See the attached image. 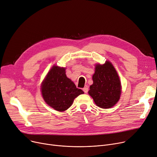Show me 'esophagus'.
Returning <instances> with one entry per match:
<instances>
[{
	"instance_id": "obj_1",
	"label": "esophagus",
	"mask_w": 157,
	"mask_h": 157,
	"mask_svg": "<svg viewBox=\"0 0 157 157\" xmlns=\"http://www.w3.org/2000/svg\"><path fill=\"white\" fill-rule=\"evenodd\" d=\"M83 92H84L85 94H86V93L88 92V86H85V87L83 88Z\"/></svg>"
}]
</instances>
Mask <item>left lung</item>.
<instances>
[{
  "label": "left lung",
  "instance_id": "8db88e82",
  "mask_svg": "<svg viewBox=\"0 0 157 157\" xmlns=\"http://www.w3.org/2000/svg\"><path fill=\"white\" fill-rule=\"evenodd\" d=\"M92 79L88 94L99 108H112L119 101L121 92V82L113 64L109 61L97 64Z\"/></svg>",
  "mask_w": 157,
  "mask_h": 157
}]
</instances>
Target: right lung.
I'll list each match as a JSON object with an SVG mask.
<instances>
[{
	"label": "right lung",
	"instance_id": "add662e5",
	"mask_svg": "<svg viewBox=\"0 0 157 157\" xmlns=\"http://www.w3.org/2000/svg\"><path fill=\"white\" fill-rule=\"evenodd\" d=\"M41 94L46 103L58 111L69 108L74 98L84 94L65 74V68L53 65L40 86Z\"/></svg>",
	"mask_w": 157,
	"mask_h": 157
}]
</instances>
